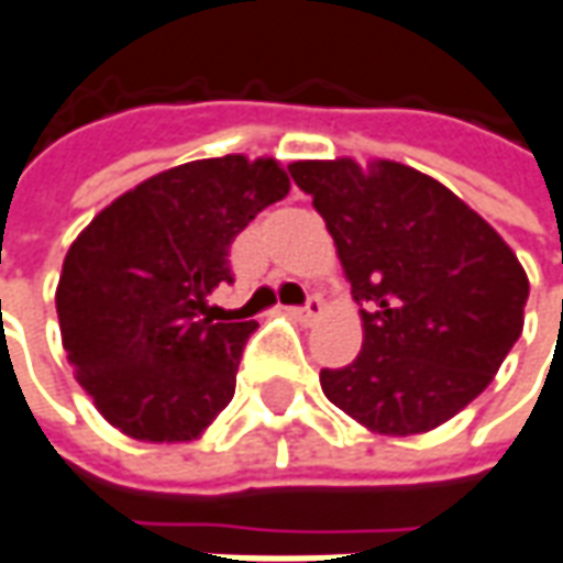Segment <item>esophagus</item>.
Listing matches in <instances>:
<instances>
[{
    "label": "esophagus",
    "instance_id": "1",
    "mask_svg": "<svg viewBox=\"0 0 563 563\" xmlns=\"http://www.w3.org/2000/svg\"><path fill=\"white\" fill-rule=\"evenodd\" d=\"M290 316L297 321H303V324H312V321L319 319L321 312H324V300L321 297H309L306 306H297V309H288Z\"/></svg>",
    "mask_w": 563,
    "mask_h": 563
}]
</instances>
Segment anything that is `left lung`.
<instances>
[{
	"instance_id": "obj_1",
	"label": "left lung",
	"mask_w": 563,
	"mask_h": 563,
	"mask_svg": "<svg viewBox=\"0 0 563 563\" xmlns=\"http://www.w3.org/2000/svg\"><path fill=\"white\" fill-rule=\"evenodd\" d=\"M336 244L362 352L321 393L374 435H422L490 386L525 331V266L466 201L422 170L374 158L294 162Z\"/></svg>"
}]
</instances>
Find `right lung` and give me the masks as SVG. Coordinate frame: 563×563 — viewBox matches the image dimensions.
I'll list each match as a JSON object with an SVG mask.
<instances>
[{"label":"right lung","instance_id":"add662e5","mask_svg":"<svg viewBox=\"0 0 563 563\" xmlns=\"http://www.w3.org/2000/svg\"><path fill=\"white\" fill-rule=\"evenodd\" d=\"M275 158L186 162L122 192L69 244L57 321L76 379L122 435L180 444L232 401L254 321H214L235 235L288 196Z\"/></svg>","mask_w":563,"mask_h":563}]
</instances>
